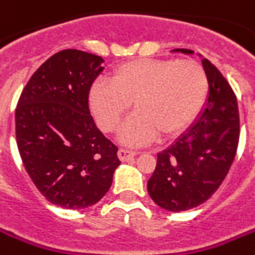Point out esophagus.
<instances>
[{
  "mask_svg": "<svg viewBox=\"0 0 255 255\" xmlns=\"http://www.w3.org/2000/svg\"><path fill=\"white\" fill-rule=\"evenodd\" d=\"M135 155H136V152L126 149V148H121V149L119 150V157H120L123 162H127V160H129V159H132Z\"/></svg>",
  "mask_w": 255,
  "mask_h": 255,
  "instance_id": "obj_1",
  "label": "esophagus"
}]
</instances>
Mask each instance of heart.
Wrapping results in <instances>:
<instances>
[{
  "label": "heart",
  "instance_id": "b5f03b06",
  "mask_svg": "<svg viewBox=\"0 0 255 255\" xmlns=\"http://www.w3.org/2000/svg\"><path fill=\"white\" fill-rule=\"evenodd\" d=\"M110 84L89 92L92 114L100 128L114 132L134 105L136 113L123 128L127 143L142 145L159 135L170 139L186 129L205 102L208 77L194 60H135L113 69Z\"/></svg>",
  "mask_w": 255,
  "mask_h": 255
}]
</instances>
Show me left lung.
Here are the masks:
<instances>
[{
    "label": "left lung",
    "mask_w": 255,
    "mask_h": 255,
    "mask_svg": "<svg viewBox=\"0 0 255 255\" xmlns=\"http://www.w3.org/2000/svg\"><path fill=\"white\" fill-rule=\"evenodd\" d=\"M186 54L191 50L176 48ZM209 84L207 103L191 127L157 153L148 180L150 198L163 209L181 212L204 204L229 173L237 152L240 119L235 92L221 71L202 58Z\"/></svg>",
    "instance_id": "1"
}]
</instances>
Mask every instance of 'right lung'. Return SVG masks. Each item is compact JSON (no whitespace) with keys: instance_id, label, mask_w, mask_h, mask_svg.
<instances>
[{"instance_id":"add662e5","label":"right lung","mask_w":255,"mask_h":255,"mask_svg":"<svg viewBox=\"0 0 255 255\" xmlns=\"http://www.w3.org/2000/svg\"><path fill=\"white\" fill-rule=\"evenodd\" d=\"M103 58L67 48L33 74L15 110L19 155L34 186L67 209L95 205L121 163L119 148L96 126L89 91Z\"/></svg>"}]
</instances>
